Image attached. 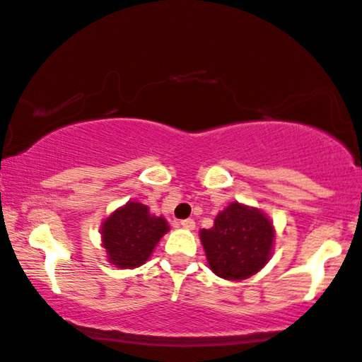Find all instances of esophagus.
Returning <instances> with one entry per match:
<instances>
[{
    "label": "esophagus",
    "mask_w": 362,
    "mask_h": 362,
    "mask_svg": "<svg viewBox=\"0 0 362 362\" xmlns=\"http://www.w3.org/2000/svg\"><path fill=\"white\" fill-rule=\"evenodd\" d=\"M180 226L187 230H193V229H195V221H193V219H183V221H180Z\"/></svg>",
    "instance_id": "34e87169"
}]
</instances>
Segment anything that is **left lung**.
Returning <instances> with one entry per match:
<instances>
[{
  "instance_id": "obj_1",
  "label": "left lung",
  "mask_w": 362,
  "mask_h": 362,
  "mask_svg": "<svg viewBox=\"0 0 362 362\" xmlns=\"http://www.w3.org/2000/svg\"><path fill=\"white\" fill-rule=\"evenodd\" d=\"M199 240L211 272L228 281H240L269 262L274 226L262 209L234 202L218 213L211 229L199 230Z\"/></svg>"
}]
</instances>
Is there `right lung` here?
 Instances as JSON below:
<instances>
[{"mask_svg": "<svg viewBox=\"0 0 362 362\" xmlns=\"http://www.w3.org/2000/svg\"><path fill=\"white\" fill-rule=\"evenodd\" d=\"M169 230L164 216L151 214L149 206L139 202H128L102 223V247L110 265L138 268L149 260L160 237Z\"/></svg>", "mask_w": 362, "mask_h": 362, "instance_id": "add662e5", "label": "right lung"}]
</instances>
